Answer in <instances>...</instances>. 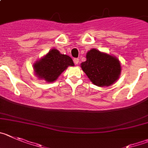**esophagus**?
<instances>
[{
	"label": "esophagus",
	"instance_id": "esophagus-1",
	"mask_svg": "<svg viewBox=\"0 0 148 148\" xmlns=\"http://www.w3.org/2000/svg\"><path fill=\"white\" fill-rule=\"evenodd\" d=\"M74 63H75V64H78V62H79V59H74Z\"/></svg>",
	"mask_w": 148,
	"mask_h": 148
}]
</instances>
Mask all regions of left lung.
I'll use <instances>...</instances> for the list:
<instances>
[{"mask_svg": "<svg viewBox=\"0 0 148 148\" xmlns=\"http://www.w3.org/2000/svg\"><path fill=\"white\" fill-rule=\"evenodd\" d=\"M81 67L93 84L109 86L114 84L121 73L120 62L114 56L92 48L86 55Z\"/></svg>", "mask_w": 148, "mask_h": 148, "instance_id": "8db88e82", "label": "left lung"}]
</instances>
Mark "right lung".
Masks as SVG:
<instances>
[{
    "label": "right lung",
    "mask_w": 148,
    "mask_h": 148,
    "mask_svg": "<svg viewBox=\"0 0 148 148\" xmlns=\"http://www.w3.org/2000/svg\"><path fill=\"white\" fill-rule=\"evenodd\" d=\"M69 66H74L71 58L53 48L33 64L35 75L47 83L53 82Z\"/></svg>",
    "instance_id": "add662e5"
}]
</instances>
